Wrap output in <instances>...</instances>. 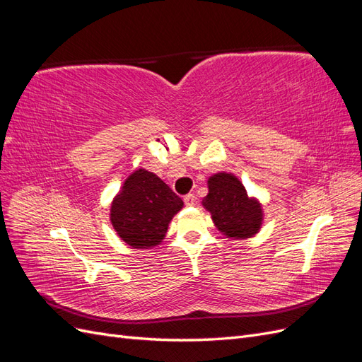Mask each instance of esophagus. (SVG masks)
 <instances>
[{
  "label": "esophagus",
  "mask_w": 362,
  "mask_h": 362,
  "mask_svg": "<svg viewBox=\"0 0 362 362\" xmlns=\"http://www.w3.org/2000/svg\"><path fill=\"white\" fill-rule=\"evenodd\" d=\"M194 201H196V196L193 193H189V194L184 196V204L187 206H193Z\"/></svg>",
  "instance_id": "esophagus-1"
}]
</instances>
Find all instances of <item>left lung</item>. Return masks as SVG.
I'll return each mask as SVG.
<instances>
[{"mask_svg": "<svg viewBox=\"0 0 362 362\" xmlns=\"http://www.w3.org/2000/svg\"><path fill=\"white\" fill-rule=\"evenodd\" d=\"M202 205L211 213L218 231L226 237H252L262 222L259 202L249 198L245 185L233 173H216L208 178V194Z\"/></svg>", "mask_w": 362, "mask_h": 362, "instance_id": "left-lung-1", "label": "left lung"}]
</instances>
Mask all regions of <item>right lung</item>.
<instances>
[{"label":"right lung","mask_w":362,"mask_h":362,"mask_svg":"<svg viewBox=\"0 0 362 362\" xmlns=\"http://www.w3.org/2000/svg\"><path fill=\"white\" fill-rule=\"evenodd\" d=\"M184 202L156 173L133 172L112 204L110 221L119 237L133 247L157 246Z\"/></svg>","instance_id":"add662e5"}]
</instances>
